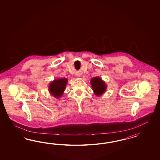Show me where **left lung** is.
<instances>
[{
  "label": "left lung",
  "instance_id": "obj_1",
  "mask_svg": "<svg viewBox=\"0 0 160 160\" xmlns=\"http://www.w3.org/2000/svg\"><path fill=\"white\" fill-rule=\"evenodd\" d=\"M90 84L92 85L93 92L97 97H100L106 92L107 85L104 81L102 78L99 77H94L90 80Z\"/></svg>",
  "mask_w": 160,
  "mask_h": 160
}]
</instances>
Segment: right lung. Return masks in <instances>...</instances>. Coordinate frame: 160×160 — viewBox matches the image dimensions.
<instances>
[{
	"label": "right lung",
	"instance_id": "right-lung-1",
	"mask_svg": "<svg viewBox=\"0 0 160 160\" xmlns=\"http://www.w3.org/2000/svg\"><path fill=\"white\" fill-rule=\"evenodd\" d=\"M68 82V79L66 78L54 80L48 86L49 92L56 98H60L66 89Z\"/></svg>",
	"mask_w": 160,
	"mask_h": 160
}]
</instances>
